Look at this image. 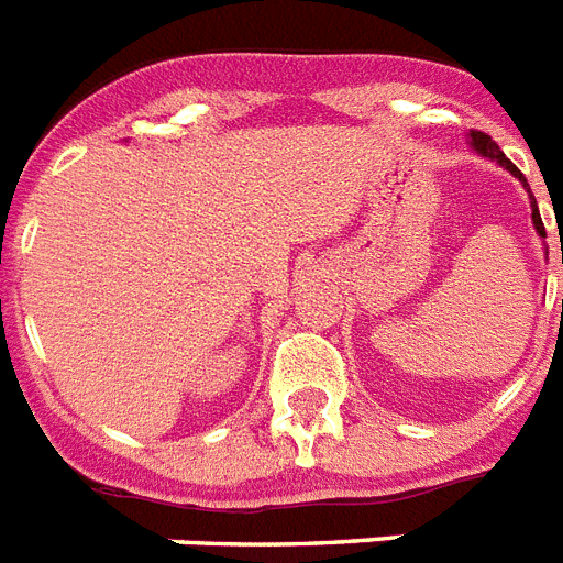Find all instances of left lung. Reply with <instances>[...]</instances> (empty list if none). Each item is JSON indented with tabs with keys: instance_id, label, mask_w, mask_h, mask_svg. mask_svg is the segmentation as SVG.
I'll return each mask as SVG.
<instances>
[{
	"instance_id": "8db88e82",
	"label": "left lung",
	"mask_w": 563,
	"mask_h": 563,
	"mask_svg": "<svg viewBox=\"0 0 563 563\" xmlns=\"http://www.w3.org/2000/svg\"><path fill=\"white\" fill-rule=\"evenodd\" d=\"M472 146H475V152H481L483 157H492V161H498L500 166H504V169H509L515 175V178L518 180H523V187H527V178H523V172L518 169V166L512 164V161H509V157L504 155V152H500V146L495 141H492L489 134L486 132H472ZM532 221H536V230L541 232V239H547V232H543V221H541V212H538V203H536V198H532Z\"/></svg>"
}]
</instances>
